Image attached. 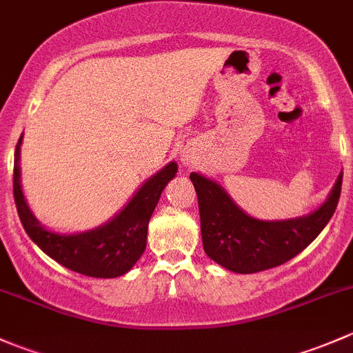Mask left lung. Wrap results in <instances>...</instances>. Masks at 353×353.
Here are the masks:
<instances>
[{
    "instance_id": "1",
    "label": "left lung",
    "mask_w": 353,
    "mask_h": 353,
    "mask_svg": "<svg viewBox=\"0 0 353 353\" xmlns=\"http://www.w3.org/2000/svg\"><path fill=\"white\" fill-rule=\"evenodd\" d=\"M340 174L328 201L304 219L263 222L245 215L216 183L191 172L198 194L205 252L236 273L275 268L304 251L319 236L336 210L341 193Z\"/></svg>"
}]
</instances>
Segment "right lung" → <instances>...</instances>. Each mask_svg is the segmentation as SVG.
<instances>
[{"mask_svg":"<svg viewBox=\"0 0 353 353\" xmlns=\"http://www.w3.org/2000/svg\"><path fill=\"white\" fill-rule=\"evenodd\" d=\"M20 141L22 140H19L15 148L13 196H15L17 212L28 237L46 254L51 256L59 265L70 268L71 272L94 279H114L124 275L143 254L147 245L148 222L163 188L176 176V163H169L152 179H148L128 203L126 208L109 223L78 236H61L46 230L35 220L25 203L20 188Z\"/></svg>","mask_w":353,"mask_h":353,"instance_id":"obj_1","label":"right lung"}]
</instances>
